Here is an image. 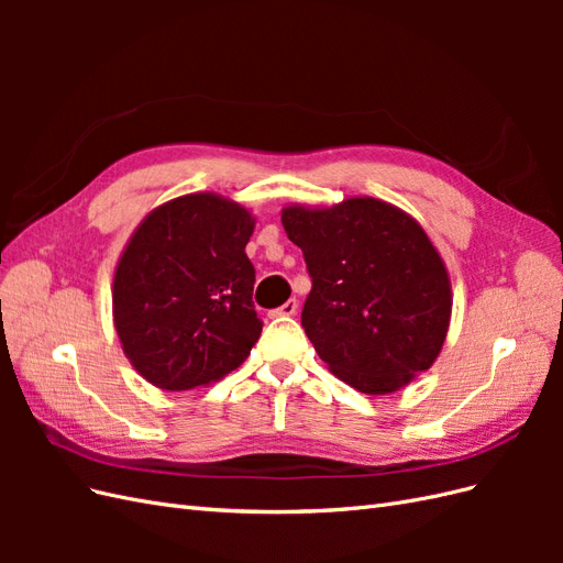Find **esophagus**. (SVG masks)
Listing matches in <instances>:
<instances>
[{"mask_svg":"<svg viewBox=\"0 0 563 563\" xmlns=\"http://www.w3.org/2000/svg\"><path fill=\"white\" fill-rule=\"evenodd\" d=\"M298 312V300L296 298H291V300H286L282 308H277V310H272V317H294Z\"/></svg>","mask_w":563,"mask_h":563,"instance_id":"esophagus-1","label":"esophagus"}]
</instances>
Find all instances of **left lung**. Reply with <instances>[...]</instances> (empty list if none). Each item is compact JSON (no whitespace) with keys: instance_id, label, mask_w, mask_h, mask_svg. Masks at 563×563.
Returning a JSON list of instances; mask_svg holds the SVG:
<instances>
[{"instance_id":"obj_1","label":"left lung","mask_w":563,"mask_h":563,"mask_svg":"<svg viewBox=\"0 0 563 563\" xmlns=\"http://www.w3.org/2000/svg\"><path fill=\"white\" fill-rule=\"evenodd\" d=\"M282 225L312 279L302 329L333 376L364 395H387L434 364L451 284L411 216L356 197L323 211L288 207Z\"/></svg>"}]
</instances>
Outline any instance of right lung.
I'll return each instance as SVG.
<instances>
[{"mask_svg": "<svg viewBox=\"0 0 563 563\" xmlns=\"http://www.w3.org/2000/svg\"><path fill=\"white\" fill-rule=\"evenodd\" d=\"M253 218L216 195H187L152 211L114 272V327L133 368L162 389L216 383L251 354Z\"/></svg>", "mask_w": 563, "mask_h": 563, "instance_id": "obj_1", "label": "right lung"}]
</instances>
